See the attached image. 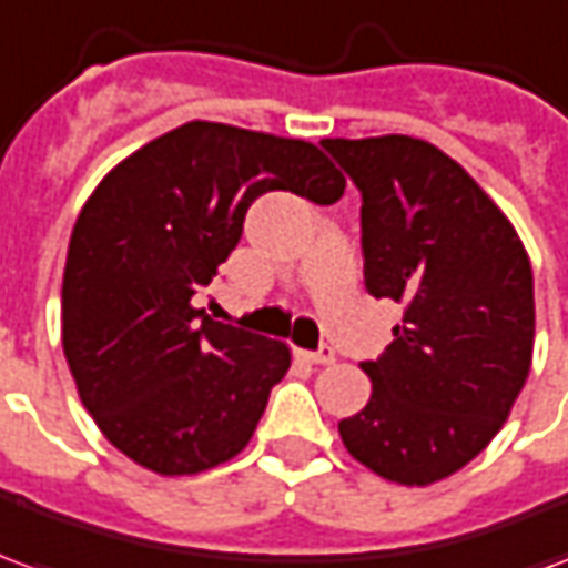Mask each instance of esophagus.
I'll list each match as a JSON object with an SVG mask.
<instances>
[{"instance_id":"esophagus-1","label":"esophagus","mask_w":568,"mask_h":568,"mask_svg":"<svg viewBox=\"0 0 568 568\" xmlns=\"http://www.w3.org/2000/svg\"><path fill=\"white\" fill-rule=\"evenodd\" d=\"M301 356L307 358V362H313V365H332L334 349H332V346H320L316 353H301Z\"/></svg>"}]
</instances>
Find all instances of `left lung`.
<instances>
[{
	"mask_svg": "<svg viewBox=\"0 0 568 568\" xmlns=\"http://www.w3.org/2000/svg\"><path fill=\"white\" fill-rule=\"evenodd\" d=\"M322 145L362 191L365 288L405 304L393 344L362 362L371 402L337 428L374 475L428 487L496 438L529 377V255L508 215L432 142Z\"/></svg>",
	"mask_w": 568,
	"mask_h": 568,
	"instance_id": "1",
	"label": "left lung"
}]
</instances>
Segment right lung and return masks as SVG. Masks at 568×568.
I'll return each mask as SVG.
<instances>
[{
  "label": "right lung",
  "instance_id": "add662e5",
  "mask_svg": "<svg viewBox=\"0 0 568 568\" xmlns=\"http://www.w3.org/2000/svg\"><path fill=\"white\" fill-rule=\"evenodd\" d=\"M346 179L313 142L187 121L118 163L72 227L63 353L81 405L154 475H200L252 438L292 353L191 304L243 234L252 200L328 206Z\"/></svg>",
  "mask_w": 568,
  "mask_h": 568
}]
</instances>
